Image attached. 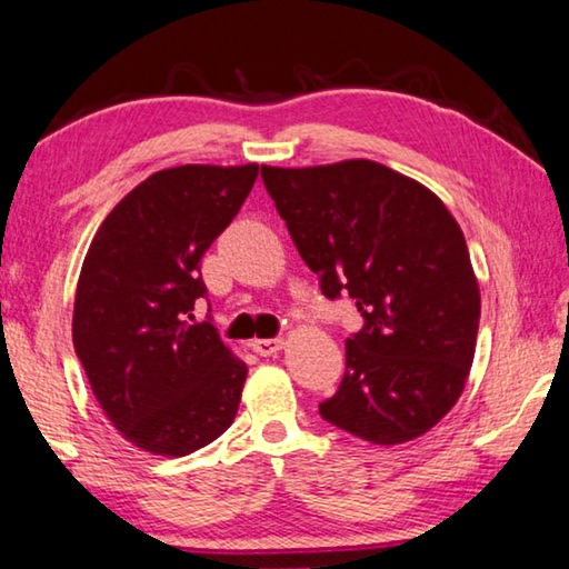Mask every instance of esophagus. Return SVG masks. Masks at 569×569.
Listing matches in <instances>:
<instances>
[{
    "label": "esophagus",
    "instance_id": "1",
    "mask_svg": "<svg viewBox=\"0 0 569 569\" xmlns=\"http://www.w3.org/2000/svg\"><path fill=\"white\" fill-rule=\"evenodd\" d=\"M282 346H284V342L279 340V338H259V340H251V350H254L257 356H262V358L274 356L277 350H282Z\"/></svg>",
    "mask_w": 569,
    "mask_h": 569
}]
</instances>
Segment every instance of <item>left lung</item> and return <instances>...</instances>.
I'll use <instances>...</instances> for the list:
<instances>
[{
	"instance_id": "obj_1",
	"label": "left lung",
	"mask_w": 569,
	"mask_h": 569,
	"mask_svg": "<svg viewBox=\"0 0 569 569\" xmlns=\"http://www.w3.org/2000/svg\"><path fill=\"white\" fill-rule=\"evenodd\" d=\"M262 181L328 300L348 295L362 328L320 416L362 441L418 439L459 400L481 297L467 239L443 201L383 163L262 166Z\"/></svg>"
}]
</instances>
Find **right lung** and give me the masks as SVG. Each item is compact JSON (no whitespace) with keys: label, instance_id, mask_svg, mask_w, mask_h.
I'll use <instances>...</instances> for the list:
<instances>
[{"label":"right lung","instance_id":"1","mask_svg":"<svg viewBox=\"0 0 569 569\" xmlns=\"http://www.w3.org/2000/svg\"><path fill=\"white\" fill-rule=\"evenodd\" d=\"M259 166H179L148 176L100 223L78 279L74 352L123 439L158 456L203 449L234 421L247 366L211 318L201 257L257 181Z\"/></svg>","mask_w":569,"mask_h":569}]
</instances>
